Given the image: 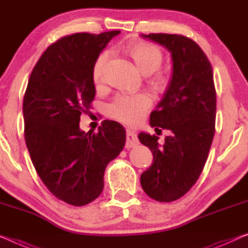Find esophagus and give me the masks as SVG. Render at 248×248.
I'll return each mask as SVG.
<instances>
[{
	"label": "esophagus",
	"instance_id": "obj_1",
	"mask_svg": "<svg viewBox=\"0 0 248 248\" xmlns=\"http://www.w3.org/2000/svg\"><path fill=\"white\" fill-rule=\"evenodd\" d=\"M138 137H137L136 132L132 130L127 131V141H125V148L130 149V148H134L138 145Z\"/></svg>",
	"mask_w": 248,
	"mask_h": 248
}]
</instances>
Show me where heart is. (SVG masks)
I'll return each mask as SVG.
<instances>
[{"instance_id": "obj_1", "label": "heart", "mask_w": 248, "mask_h": 248, "mask_svg": "<svg viewBox=\"0 0 248 248\" xmlns=\"http://www.w3.org/2000/svg\"><path fill=\"white\" fill-rule=\"evenodd\" d=\"M127 52L140 71L150 76L148 83L155 91L161 92L168 87L170 76L167 71L158 70L164 60V53L159 46L149 42H134L127 46ZM110 57L111 54L109 51H103L95 60L92 68V79L94 83L105 82ZM151 103V98L143 92L137 94H118L107 106V114L123 124L135 125L142 120L150 109Z\"/></svg>"}]
</instances>
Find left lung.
Here are the masks:
<instances>
[{
	"instance_id": "8db88e82",
	"label": "left lung",
	"mask_w": 248,
	"mask_h": 248,
	"mask_svg": "<svg viewBox=\"0 0 248 248\" xmlns=\"http://www.w3.org/2000/svg\"><path fill=\"white\" fill-rule=\"evenodd\" d=\"M142 36L170 51L173 71L164 98L150 113L155 131L167 129L170 135L159 146L158 136L139 134V141L154 155L153 165L141 173L140 183L150 198L170 202L189 191L208 157L216 119L213 68L202 47L187 36L166 33Z\"/></svg>"
}]
</instances>
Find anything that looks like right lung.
Masks as SVG:
<instances>
[{
    "label": "right lung",
    "mask_w": 248,
    "mask_h": 248,
    "mask_svg": "<svg viewBox=\"0 0 248 248\" xmlns=\"http://www.w3.org/2000/svg\"><path fill=\"white\" fill-rule=\"evenodd\" d=\"M120 31L75 33L51 44L33 68L23 98L24 139L46 187L66 204L84 206L103 189L107 165L124 149L125 130L103 120L81 131V113L95 97L92 68Z\"/></svg>",
    "instance_id": "obj_1"
}]
</instances>
